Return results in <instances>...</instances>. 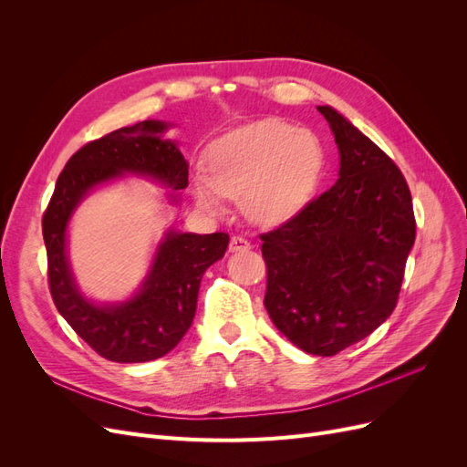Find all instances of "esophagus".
<instances>
[{
	"label": "esophagus",
	"mask_w": 467,
	"mask_h": 467,
	"mask_svg": "<svg viewBox=\"0 0 467 467\" xmlns=\"http://www.w3.org/2000/svg\"><path fill=\"white\" fill-rule=\"evenodd\" d=\"M247 249H251V242H247L245 237L234 235L230 239V251H247Z\"/></svg>",
	"instance_id": "34e87169"
}]
</instances>
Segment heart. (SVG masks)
Masks as SVG:
<instances>
[{
  "label": "heart",
  "instance_id": "obj_1",
  "mask_svg": "<svg viewBox=\"0 0 467 467\" xmlns=\"http://www.w3.org/2000/svg\"><path fill=\"white\" fill-rule=\"evenodd\" d=\"M323 165L325 148L316 132L278 119L259 120L218 140L210 177L196 175L194 196L214 214L225 210V199H242L249 220L280 223L306 206Z\"/></svg>",
  "mask_w": 467,
  "mask_h": 467
}]
</instances>
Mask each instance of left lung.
<instances>
[{
  "mask_svg": "<svg viewBox=\"0 0 467 467\" xmlns=\"http://www.w3.org/2000/svg\"><path fill=\"white\" fill-rule=\"evenodd\" d=\"M341 153L335 185L261 234L265 307L309 355L362 341L398 306L415 244V214L400 167L331 107H317Z\"/></svg>",
  "mask_w": 467,
  "mask_h": 467,
  "instance_id": "8db88e82",
  "label": "left lung"
}]
</instances>
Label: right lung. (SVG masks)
Returning a JSON list of instances; mask_svg holds the SVG:
<instances>
[{
  "instance_id": "right-lung-1",
  "label": "right lung",
  "mask_w": 467,
  "mask_h": 467,
  "mask_svg": "<svg viewBox=\"0 0 467 467\" xmlns=\"http://www.w3.org/2000/svg\"><path fill=\"white\" fill-rule=\"evenodd\" d=\"M167 124L144 120L119 129L79 148L56 181L42 216L54 306L99 357L112 362H148L175 348L192 325L201 280L223 257L230 235L167 232L142 288L129 302L95 306L78 292L66 257L69 216L93 187L124 173L146 175L173 191L189 185V163Z\"/></svg>"
}]
</instances>
